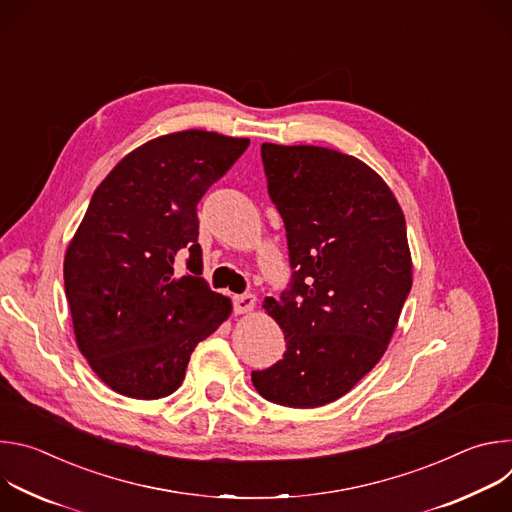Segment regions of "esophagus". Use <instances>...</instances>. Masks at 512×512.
Masks as SVG:
<instances>
[{"label": "esophagus", "mask_w": 512, "mask_h": 512, "mask_svg": "<svg viewBox=\"0 0 512 512\" xmlns=\"http://www.w3.org/2000/svg\"><path fill=\"white\" fill-rule=\"evenodd\" d=\"M255 302L257 298L253 294H243V296H235L233 304H235V312L237 314H249L255 310Z\"/></svg>", "instance_id": "34e87169"}]
</instances>
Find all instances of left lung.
Here are the masks:
<instances>
[{"label":"left lung","mask_w":512,"mask_h":512,"mask_svg":"<svg viewBox=\"0 0 512 512\" xmlns=\"http://www.w3.org/2000/svg\"><path fill=\"white\" fill-rule=\"evenodd\" d=\"M261 158L287 231L294 283L263 308L285 354L251 375L277 405L314 409L346 395L383 358L413 283L403 210L354 156L263 143Z\"/></svg>","instance_id":"obj_1"}]
</instances>
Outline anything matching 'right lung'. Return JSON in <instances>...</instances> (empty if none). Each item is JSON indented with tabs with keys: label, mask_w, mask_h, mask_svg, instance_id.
<instances>
[{
	"label": "right lung",
	"mask_w": 512,
	"mask_h": 512,
	"mask_svg": "<svg viewBox=\"0 0 512 512\" xmlns=\"http://www.w3.org/2000/svg\"><path fill=\"white\" fill-rule=\"evenodd\" d=\"M247 137L186 129L145 141L97 186L64 255L77 346L95 375L131 399L172 395L190 354L233 312L208 289L196 204L247 150ZM191 253L192 276L173 259Z\"/></svg>",
	"instance_id": "obj_1"
}]
</instances>
